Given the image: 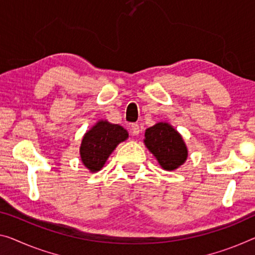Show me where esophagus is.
<instances>
[{
  "mask_svg": "<svg viewBox=\"0 0 255 255\" xmlns=\"http://www.w3.org/2000/svg\"><path fill=\"white\" fill-rule=\"evenodd\" d=\"M131 131H132V133L134 135H138L139 133H140V127H139V124H136V123H133L132 125H131Z\"/></svg>",
  "mask_w": 255,
  "mask_h": 255,
  "instance_id": "esophagus-1",
  "label": "esophagus"
}]
</instances>
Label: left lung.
<instances>
[{
	"label": "left lung",
	"mask_w": 255,
	"mask_h": 255,
	"mask_svg": "<svg viewBox=\"0 0 255 255\" xmlns=\"http://www.w3.org/2000/svg\"><path fill=\"white\" fill-rule=\"evenodd\" d=\"M143 142L166 171L181 166L188 157V149L181 134L168 123L159 122L148 128Z\"/></svg>",
	"instance_id": "obj_1"
}]
</instances>
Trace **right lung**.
<instances>
[{
  "label": "right lung",
  "instance_id": "right-lung-1",
  "mask_svg": "<svg viewBox=\"0 0 255 255\" xmlns=\"http://www.w3.org/2000/svg\"><path fill=\"white\" fill-rule=\"evenodd\" d=\"M128 138V131L121 125L99 121L82 139L80 147L82 163L90 172L100 171L117 144Z\"/></svg>",
  "mask_w": 255,
  "mask_h": 255
}]
</instances>
